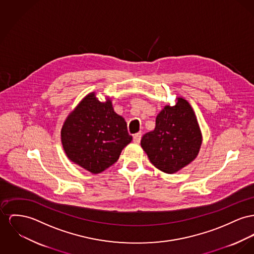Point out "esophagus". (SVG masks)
<instances>
[{
    "label": "esophagus",
    "instance_id": "obj_1",
    "mask_svg": "<svg viewBox=\"0 0 254 254\" xmlns=\"http://www.w3.org/2000/svg\"><path fill=\"white\" fill-rule=\"evenodd\" d=\"M141 135H142V133L141 132H138V133H136L133 136V138H134V141L136 142V143H138L139 141H140V138H141Z\"/></svg>",
    "mask_w": 254,
    "mask_h": 254
}]
</instances>
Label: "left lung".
<instances>
[{"label":"left lung","instance_id":"8db88e82","mask_svg":"<svg viewBox=\"0 0 254 254\" xmlns=\"http://www.w3.org/2000/svg\"><path fill=\"white\" fill-rule=\"evenodd\" d=\"M201 141L190 105L179 98L175 106H166L158 115L155 129L143 135L140 144L157 169L174 173L196 157Z\"/></svg>","mask_w":254,"mask_h":254}]
</instances>
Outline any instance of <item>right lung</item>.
Returning a JSON list of instances; mask_svg holds the SVG:
<instances>
[{"mask_svg":"<svg viewBox=\"0 0 254 254\" xmlns=\"http://www.w3.org/2000/svg\"><path fill=\"white\" fill-rule=\"evenodd\" d=\"M131 140L127 124L115 113L112 102L101 103L94 93L85 96L62 129L68 158L91 173H100L115 164Z\"/></svg>","mask_w":254,"mask_h":254,"instance_id":"add662e5","label":"right lung"}]
</instances>
